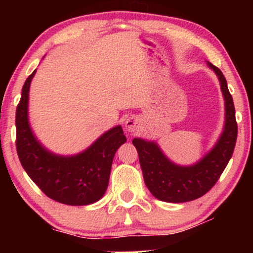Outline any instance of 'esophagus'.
Here are the masks:
<instances>
[{"instance_id": "esophagus-1", "label": "esophagus", "mask_w": 253, "mask_h": 253, "mask_svg": "<svg viewBox=\"0 0 253 253\" xmlns=\"http://www.w3.org/2000/svg\"><path fill=\"white\" fill-rule=\"evenodd\" d=\"M137 126H138V122L134 117H129V119H126V127L129 132H133V131H136Z\"/></svg>"}]
</instances>
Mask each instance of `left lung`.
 <instances>
[{
    "label": "left lung",
    "mask_w": 253,
    "mask_h": 253,
    "mask_svg": "<svg viewBox=\"0 0 253 253\" xmlns=\"http://www.w3.org/2000/svg\"><path fill=\"white\" fill-rule=\"evenodd\" d=\"M207 65L219 77L226 106L223 132L212 150L202 160L192 166H178L162 153L154 141L134 138L145 184L152 195L167 203H184L195 200L213 188L227 167L237 139V122L235 117L233 96L227 81L219 68L207 62Z\"/></svg>",
    "instance_id": "1"
}]
</instances>
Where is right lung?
<instances>
[{"mask_svg": "<svg viewBox=\"0 0 253 253\" xmlns=\"http://www.w3.org/2000/svg\"><path fill=\"white\" fill-rule=\"evenodd\" d=\"M26 79L16 109V148L20 164L30 178L47 197L67 205H89L105 195L117 148L126 141L117 126L98 138L87 150L62 157L46 150L30 127L27 106L31 81Z\"/></svg>", "mask_w": 253, "mask_h": 253, "instance_id": "right-lung-1", "label": "right lung"}]
</instances>
